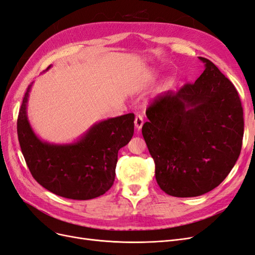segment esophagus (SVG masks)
Wrapping results in <instances>:
<instances>
[{
    "instance_id": "1",
    "label": "esophagus",
    "mask_w": 255,
    "mask_h": 255,
    "mask_svg": "<svg viewBox=\"0 0 255 255\" xmlns=\"http://www.w3.org/2000/svg\"><path fill=\"white\" fill-rule=\"evenodd\" d=\"M134 123H135L136 128H137V129H140V128H142V126H143V118L141 117L140 115H137L136 117H135Z\"/></svg>"
}]
</instances>
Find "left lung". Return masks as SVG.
<instances>
[{
  "label": "left lung",
  "instance_id": "left-lung-1",
  "mask_svg": "<svg viewBox=\"0 0 255 255\" xmlns=\"http://www.w3.org/2000/svg\"><path fill=\"white\" fill-rule=\"evenodd\" d=\"M195 84L167 91L148 107L142 136L161 190L198 197L226 179L241 154L244 113L234 85L211 60Z\"/></svg>",
  "mask_w": 255,
  "mask_h": 255
}]
</instances>
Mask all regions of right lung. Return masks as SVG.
Wrapping results in <instances>:
<instances>
[{
    "label": "right lung",
    "instance_id": "right-lung-1",
    "mask_svg": "<svg viewBox=\"0 0 255 255\" xmlns=\"http://www.w3.org/2000/svg\"><path fill=\"white\" fill-rule=\"evenodd\" d=\"M32 85L23 98L17 130L33 177L45 189L68 199L89 200L104 195L115 181L118 151L133 137L134 114L100 121L72 143H50L35 134L27 119Z\"/></svg>",
    "mask_w": 255,
    "mask_h": 255
}]
</instances>
